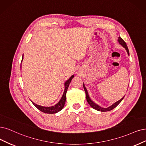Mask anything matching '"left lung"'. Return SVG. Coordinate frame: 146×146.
<instances>
[{"instance_id":"1","label":"left lung","mask_w":146,"mask_h":146,"mask_svg":"<svg viewBox=\"0 0 146 146\" xmlns=\"http://www.w3.org/2000/svg\"><path fill=\"white\" fill-rule=\"evenodd\" d=\"M118 42L120 43V44L125 48L126 50L127 51V53L128 54V55H129V49L127 48V46L126 44V42H125V41H124L121 38L120 36L118 37ZM84 90H85V94H86V98H87V100L88 102V104L93 108V109L97 110V111H101V112H106V111H110L112 110H113L114 108H115L119 104L120 102L123 100V99H124V98H125V96L123 97V98H121L120 100H119L118 101L116 102L115 103H114V104H112L111 106L108 107V108H102L100 107V106H99L98 105H97L96 104H95L94 102H93L92 100H91V99H90V98L89 97V95H88V91L87 90V89H86L85 85H84Z\"/></svg>"}]
</instances>
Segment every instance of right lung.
Masks as SVG:
<instances>
[{
    "mask_svg": "<svg viewBox=\"0 0 146 146\" xmlns=\"http://www.w3.org/2000/svg\"><path fill=\"white\" fill-rule=\"evenodd\" d=\"M23 58H22V59H21V62H22V61H23ZM73 78H74V75H72V76L70 77L66 82H65V84H64L65 89H64V93L62 94V98L60 99V100L58 102V103L56 104L55 105L48 107V106H42L41 105H38L34 103L32 101H31L32 103L33 104V105L37 109H38L40 111H42V112L46 113V114H55V113H56L59 111H60L64 108L65 103H66L67 91L68 88L69 84H70V82H71L72 79Z\"/></svg>",
    "mask_w": 146,
    "mask_h": 146,
    "instance_id": "add662e5",
    "label": "right lung"
}]
</instances>
